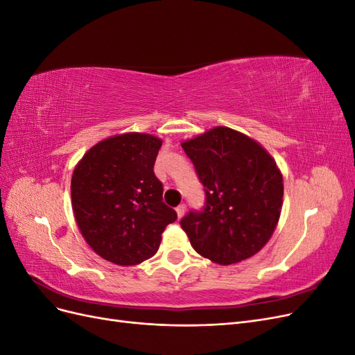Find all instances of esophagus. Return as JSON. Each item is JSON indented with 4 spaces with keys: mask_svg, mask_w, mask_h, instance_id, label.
Masks as SVG:
<instances>
[{
    "mask_svg": "<svg viewBox=\"0 0 355 355\" xmlns=\"http://www.w3.org/2000/svg\"><path fill=\"white\" fill-rule=\"evenodd\" d=\"M185 211H187V206H185V204H180V206L176 207V213H178V218H179V219H180L182 216H184Z\"/></svg>",
    "mask_w": 355,
    "mask_h": 355,
    "instance_id": "34e87169",
    "label": "esophagus"
}]
</instances>
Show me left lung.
I'll return each mask as SVG.
<instances>
[{"label": "left lung", "instance_id": "8db88e82", "mask_svg": "<svg viewBox=\"0 0 355 355\" xmlns=\"http://www.w3.org/2000/svg\"><path fill=\"white\" fill-rule=\"evenodd\" d=\"M206 191L202 211L180 227L202 257L219 265L249 259L270 241L283 206V175L266 149L230 127L180 144Z\"/></svg>", "mask_w": 355, "mask_h": 355}]
</instances>
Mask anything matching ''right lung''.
Instances as JSON below:
<instances>
[{
	"mask_svg": "<svg viewBox=\"0 0 355 355\" xmlns=\"http://www.w3.org/2000/svg\"><path fill=\"white\" fill-rule=\"evenodd\" d=\"M163 141L123 133L92 146L75 166L71 198L80 232L105 261L130 266L153 257L161 234L178 219L163 202L154 173Z\"/></svg>",
	"mask_w": 355,
	"mask_h": 355,
	"instance_id": "add662e5",
	"label": "right lung"
}]
</instances>
